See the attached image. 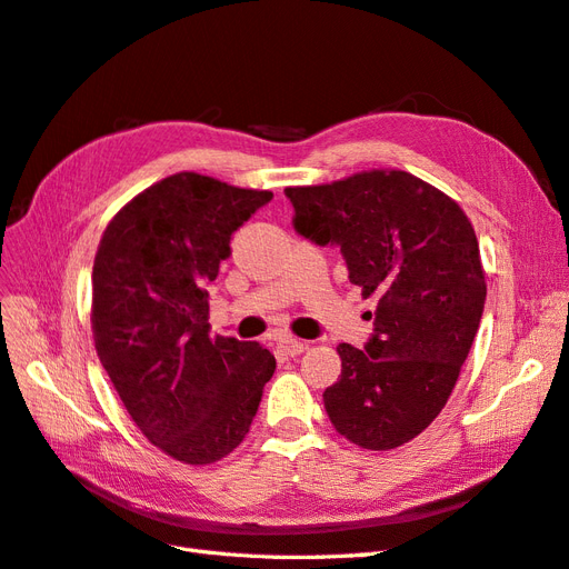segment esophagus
Segmentation results:
<instances>
[{
  "label": "esophagus",
  "instance_id": "34e87169",
  "mask_svg": "<svg viewBox=\"0 0 569 569\" xmlns=\"http://www.w3.org/2000/svg\"><path fill=\"white\" fill-rule=\"evenodd\" d=\"M280 349H282L287 356H299V353H303V349H306V341L295 339V337H280Z\"/></svg>",
  "mask_w": 569,
  "mask_h": 569
}]
</instances>
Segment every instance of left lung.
Masks as SVG:
<instances>
[{
    "instance_id": "1",
    "label": "left lung",
    "mask_w": 569,
    "mask_h": 569,
    "mask_svg": "<svg viewBox=\"0 0 569 569\" xmlns=\"http://www.w3.org/2000/svg\"><path fill=\"white\" fill-rule=\"evenodd\" d=\"M284 194L297 232L339 247L349 280L377 299L366 349L337 347L341 377L322 393L327 416L360 449H396L439 416L479 330L487 282L472 222L406 170Z\"/></svg>"
}]
</instances>
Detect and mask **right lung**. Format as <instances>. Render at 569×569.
<instances>
[{
    "label": "right lung",
    "instance_id": "1",
    "mask_svg": "<svg viewBox=\"0 0 569 569\" xmlns=\"http://www.w3.org/2000/svg\"><path fill=\"white\" fill-rule=\"evenodd\" d=\"M270 199L268 189L176 173L111 218L94 256L97 356L140 432L187 465L242 443L274 372L258 341L209 335L206 291L232 232Z\"/></svg>",
    "mask_w": 569,
    "mask_h": 569
}]
</instances>
